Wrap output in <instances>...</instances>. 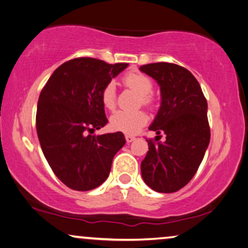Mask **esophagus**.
Segmentation results:
<instances>
[{
	"instance_id": "obj_1",
	"label": "esophagus",
	"mask_w": 248,
	"mask_h": 248,
	"mask_svg": "<svg viewBox=\"0 0 248 248\" xmlns=\"http://www.w3.org/2000/svg\"><path fill=\"white\" fill-rule=\"evenodd\" d=\"M135 140V137L131 136V135H126V141L128 144L131 143V141Z\"/></svg>"
}]
</instances>
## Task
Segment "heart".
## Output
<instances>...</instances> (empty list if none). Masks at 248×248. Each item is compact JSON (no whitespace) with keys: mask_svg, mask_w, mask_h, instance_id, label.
Here are the masks:
<instances>
[{"mask_svg":"<svg viewBox=\"0 0 248 248\" xmlns=\"http://www.w3.org/2000/svg\"><path fill=\"white\" fill-rule=\"evenodd\" d=\"M124 84L131 90L140 95V103L151 108L154 98L152 96L153 81L148 76L138 71H130L122 78ZM102 103L108 110H114L117 104V91L113 81L108 82L104 86L101 94ZM147 122V115L143 111H117L110 119V124L114 130L122 131L124 134H135L145 126Z\"/></svg>","mask_w":248,"mask_h":248,"instance_id":"heart-1","label":"heart"}]
</instances>
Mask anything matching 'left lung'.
<instances>
[{
  "instance_id": "8db88e82",
  "label": "left lung",
  "mask_w": 248,
  "mask_h": 248,
  "mask_svg": "<svg viewBox=\"0 0 248 248\" xmlns=\"http://www.w3.org/2000/svg\"><path fill=\"white\" fill-rule=\"evenodd\" d=\"M140 70L155 79L161 90V107L150 127L157 136L146 140L141 177L153 190L173 193L191 180L209 146L207 102L186 68L157 62L141 65ZM162 134L166 140L158 142Z\"/></svg>"
}]
</instances>
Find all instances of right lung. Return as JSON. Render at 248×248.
Listing matches in <instances>:
<instances>
[{
    "label": "right lung",
    "instance_id": "right-lung-1",
    "mask_svg": "<svg viewBox=\"0 0 248 248\" xmlns=\"http://www.w3.org/2000/svg\"><path fill=\"white\" fill-rule=\"evenodd\" d=\"M128 67L93 58L64 62L41 92L36 129L44 156L55 176L74 190L94 189L110 174L124 134L93 136L108 124L101 94L104 86Z\"/></svg>",
    "mask_w": 248,
    "mask_h": 248
}]
</instances>
